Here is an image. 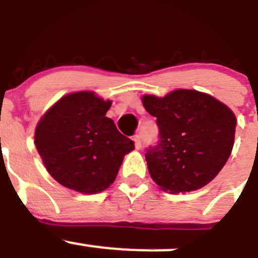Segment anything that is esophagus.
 I'll use <instances>...</instances> for the list:
<instances>
[{"label":"esophagus","mask_w":258,"mask_h":258,"mask_svg":"<svg viewBox=\"0 0 258 258\" xmlns=\"http://www.w3.org/2000/svg\"><path fill=\"white\" fill-rule=\"evenodd\" d=\"M132 140H134L135 148H136V149L140 150L141 148H143V141H141V136H140V135H135Z\"/></svg>","instance_id":"esophagus-1"}]
</instances>
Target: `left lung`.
<instances>
[{"label":"left lung","instance_id":"left-lung-1","mask_svg":"<svg viewBox=\"0 0 258 258\" xmlns=\"http://www.w3.org/2000/svg\"><path fill=\"white\" fill-rule=\"evenodd\" d=\"M157 118V145L146 150L153 181L169 192L194 191L217 176L231 154L236 119L225 104L196 90H176L164 97L143 96Z\"/></svg>","mask_w":258,"mask_h":258}]
</instances>
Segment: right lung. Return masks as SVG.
I'll return each instance as SVG.
<instances>
[{"label": "right lung", "mask_w": 258, "mask_h": 258, "mask_svg": "<svg viewBox=\"0 0 258 258\" xmlns=\"http://www.w3.org/2000/svg\"><path fill=\"white\" fill-rule=\"evenodd\" d=\"M112 101L94 92L62 96L36 127L34 144L46 169L68 189L95 194L110 186L123 157L135 149L110 118Z\"/></svg>", "instance_id": "right-lung-1"}]
</instances>
